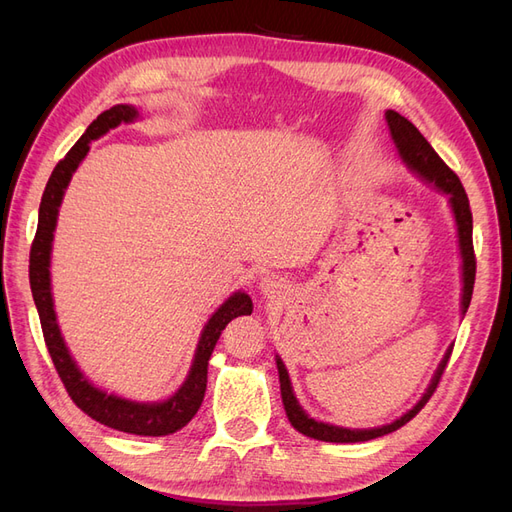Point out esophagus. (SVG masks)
<instances>
[{
    "mask_svg": "<svg viewBox=\"0 0 512 512\" xmlns=\"http://www.w3.org/2000/svg\"><path fill=\"white\" fill-rule=\"evenodd\" d=\"M260 288H262V292L267 294V297H275L282 286H280V282L275 280V277H265V280H262V284H260Z\"/></svg>",
    "mask_w": 512,
    "mask_h": 512,
    "instance_id": "34e87169",
    "label": "esophagus"
}]
</instances>
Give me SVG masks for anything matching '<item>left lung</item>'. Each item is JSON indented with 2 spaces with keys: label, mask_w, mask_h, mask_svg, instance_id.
I'll return each instance as SVG.
<instances>
[{
  "label": "left lung",
  "mask_w": 512,
  "mask_h": 512,
  "mask_svg": "<svg viewBox=\"0 0 512 512\" xmlns=\"http://www.w3.org/2000/svg\"><path fill=\"white\" fill-rule=\"evenodd\" d=\"M386 123H389L391 130V138L397 147L399 158L404 160V164L416 173L421 179H425L433 188L440 190L442 194L448 196V205H451V211L455 215V224H457V237H459V252H461V314L466 316L470 301H472V290H474V277H476V258H474V245H472V211H470V200L466 190L459 181V177L448 168L442 158L438 156L433 147L427 143V138L416 130V126L412 121H408L406 117H401L395 111H386L384 113ZM453 346H448L444 359L440 361L436 374H433L427 391L423 393V397L416 401V406L412 410H408L404 416H399L397 421L382 425V427H374V429H348V427H337L331 423H322L316 421V418L309 416L301 406L297 397H294L292 384H290V376L288 369L282 363L280 356H275L277 363V371H280V389H282V401H284V410L290 425L297 429L299 433L307 438L314 440H322V442H337V444H348V442H367L374 440L380 436H386V433L397 431L399 427H404L408 421L423 410V406L429 401V397L433 395V391L438 389V382L444 374L446 363L451 359Z\"/></svg>",
  "instance_id": "1"
}]
</instances>
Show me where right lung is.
Listing matches in <instances>:
<instances>
[{"label": "right lung", "instance_id": "right-lung-1", "mask_svg": "<svg viewBox=\"0 0 512 512\" xmlns=\"http://www.w3.org/2000/svg\"><path fill=\"white\" fill-rule=\"evenodd\" d=\"M138 119V111L132 104H117L108 108L98 119L89 123L85 134L76 141V145L66 153L64 160H59L55 170L46 183L42 203L38 211V230L32 243V252H29V286H32L34 303L42 324V335L46 348L53 359L57 374L64 382L68 395L87 416L94 421L117 429L134 433V436H170V433L179 431L188 425L194 414L198 412L200 404L205 399L207 391V365L211 359V352L218 344L226 324L237 318L252 314V299L245 292H232L230 297L215 309L213 316L207 320L203 333H200L198 346L194 352V361L190 367L188 378L183 380L179 389L164 401H132L126 397H117L113 393H106L91 384L83 371L72 359V354L61 337L57 314L53 305L51 294V250H53V232L57 226V215L61 200H64L68 183L74 175V170L85 160L89 153V143L96 138L104 136L108 130L117 128L119 123H132Z\"/></svg>", "mask_w": 512, "mask_h": 512}]
</instances>
